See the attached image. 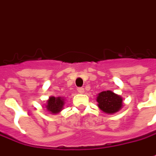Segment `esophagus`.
<instances>
[{"mask_svg": "<svg viewBox=\"0 0 156 156\" xmlns=\"http://www.w3.org/2000/svg\"><path fill=\"white\" fill-rule=\"evenodd\" d=\"M78 93H83L84 92V89L82 88V87H79V88H78Z\"/></svg>", "mask_w": 156, "mask_h": 156, "instance_id": "obj_1", "label": "esophagus"}]
</instances>
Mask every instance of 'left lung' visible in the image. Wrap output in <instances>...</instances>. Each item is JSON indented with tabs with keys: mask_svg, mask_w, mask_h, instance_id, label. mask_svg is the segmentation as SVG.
I'll return each mask as SVG.
<instances>
[{
	"mask_svg": "<svg viewBox=\"0 0 156 156\" xmlns=\"http://www.w3.org/2000/svg\"><path fill=\"white\" fill-rule=\"evenodd\" d=\"M98 106L107 114H114L122 107V98L111 90L102 91L97 98Z\"/></svg>",
	"mask_w": 156,
	"mask_h": 156,
	"instance_id": "left-lung-1",
	"label": "left lung"
}]
</instances>
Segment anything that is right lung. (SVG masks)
I'll list each match as a JSON object with an SVG mask.
<instances>
[{
    "mask_svg": "<svg viewBox=\"0 0 156 156\" xmlns=\"http://www.w3.org/2000/svg\"><path fill=\"white\" fill-rule=\"evenodd\" d=\"M65 105V99L63 98L50 97L46 102V108L51 114H58L63 109Z\"/></svg>",
    "mask_w": 156,
    "mask_h": 156,
    "instance_id": "right-lung-1",
    "label": "right lung"
}]
</instances>
